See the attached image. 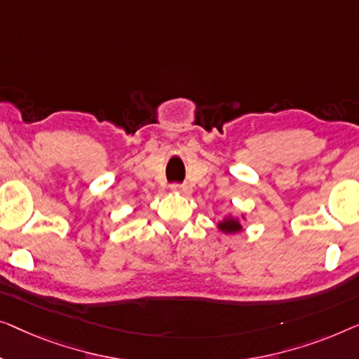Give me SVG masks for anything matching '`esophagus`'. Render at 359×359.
<instances>
[{"instance_id":"34e87169","label":"esophagus","mask_w":359,"mask_h":359,"mask_svg":"<svg viewBox=\"0 0 359 359\" xmlns=\"http://www.w3.org/2000/svg\"><path fill=\"white\" fill-rule=\"evenodd\" d=\"M174 191H177V194H182V195H190L191 194V187L187 185V184H172V187H170Z\"/></svg>"}]
</instances>
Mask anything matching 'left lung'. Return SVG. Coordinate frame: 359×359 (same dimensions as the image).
<instances>
[{
    "mask_svg": "<svg viewBox=\"0 0 359 359\" xmlns=\"http://www.w3.org/2000/svg\"><path fill=\"white\" fill-rule=\"evenodd\" d=\"M219 231H223L224 234H236V232L242 231V224L241 221L234 218V216H226L223 221L218 223Z\"/></svg>",
    "mask_w": 359,
    "mask_h": 359,
    "instance_id": "obj_1",
    "label": "left lung"
}]
</instances>
